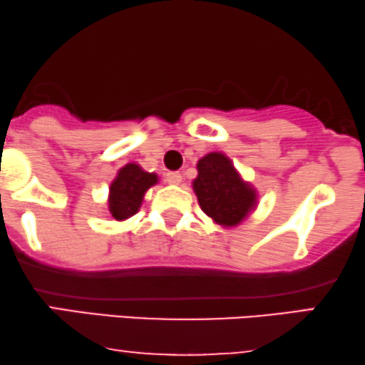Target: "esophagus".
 <instances>
[{
  "label": "esophagus",
  "instance_id": "1",
  "mask_svg": "<svg viewBox=\"0 0 365 365\" xmlns=\"http://www.w3.org/2000/svg\"><path fill=\"white\" fill-rule=\"evenodd\" d=\"M165 181H168L169 184H181V181H182L181 173H178V171L168 173L165 174Z\"/></svg>",
  "mask_w": 365,
  "mask_h": 365
}]
</instances>
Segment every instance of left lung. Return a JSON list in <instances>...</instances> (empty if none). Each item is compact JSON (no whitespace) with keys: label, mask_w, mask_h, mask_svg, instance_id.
<instances>
[{"label":"left lung","mask_w":365,"mask_h":365,"mask_svg":"<svg viewBox=\"0 0 365 365\" xmlns=\"http://www.w3.org/2000/svg\"><path fill=\"white\" fill-rule=\"evenodd\" d=\"M201 210L216 225H240L257 206V191L245 182L230 158L221 153L197 160V178L192 181Z\"/></svg>","instance_id":"8db88e82"}]
</instances>
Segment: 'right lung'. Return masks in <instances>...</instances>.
I'll use <instances>...</instances> for the list:
<instances>
[{
	"mask_svg": "<svg viewBox=\"0 0 365 365\" xmlns=\"http://www.w3.org/2000/svg\"><path fill=\"white\" fill-rule=\"evenodd\" d=\"M158 174L145 173L139 164L129 163L119 169L108 189V211L117 221L134 216L142 205L144 194L158 184Z\"/></svg>",
	"mask_w": 365,
	"mask_h": 365,
	"instance_id": "right-lung-1",
	"label": "right lung"
}]
</instances>
